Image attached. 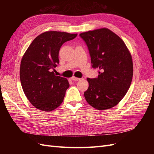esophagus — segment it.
Segmentation results:
<instances>
[{
  "label": "esophagus",
  "instance_id": "34e87169",
  "mask_svg": "<svg viewBox=\"0 0 154 154\" xmlns=\"http://www.w3.org/2000/svg\"><path fill=\"white\" fill-rule=\"evenodd\" d=\"M71 79V80H72V81H78V80H80V78H76V77H74V76H72Z\"/></svg>",
  "mask_w": 154,
  "mask_h": 154
}]
</instances>
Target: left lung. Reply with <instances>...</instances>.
Instances as JSON below:
<instances>
[{"instance_id":"1","label":"left lung","mask_w":154,"mask_h":154,"mask_svg":"<svg viewBox=\"0 0 154 154\" xmlns=\"http://www.w3.org/2000/svg\"><path fill=\"white\" fill-rule=\"evenodd\" d=\"M91 56L92 67L99 69L98 76L87 78L84 92L87 103L97 110L118 105L127 94L133 76L131 54L123 40L107 28L82 32Z\"/></svg>"}]
</instances>
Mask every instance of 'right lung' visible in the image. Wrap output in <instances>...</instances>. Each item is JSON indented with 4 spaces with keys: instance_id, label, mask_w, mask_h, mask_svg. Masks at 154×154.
<instances>
[{
    "instance_id": "1",
    "label": "right lung",
    "mask_w": 154,
    "mask_h": 154,
    "mask_svg": "<svg viewBox=\"0 0 154 154\" xmlns=\"http://www.w3.org/2000/svg\"><path fill=\"white\" fill-rule=\"evenodd\" d=\"M77 34L57 31H45L36 36L23 55L20 79L22 89L37 109L50 112L63 102L69 83L66 78L55 76L58 53L66 42Z\"/></svg>"
}]
</instances>
